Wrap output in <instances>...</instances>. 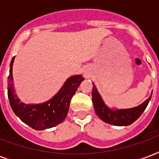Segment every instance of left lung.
Returning <instances> with one entry per match:
<instances>
[{
	"mask_svg": "<svg viewBox=\"0 0 159 159\" xmlns=\"http://www.w3.org/2000/svg\"><path fill=\"white\" fill-rule=\"evenodd\" d=\"M92 96L95 111L101 120L105 121L106 123L110 124V125L125 126L129 125L134 123L142 115L150 101L152 94L145 102L139 106L131 109L115 110V111L111 110L104 104L94 83H93V87H92Z\"/></svg>",
	"mask_w": 159,
	"mask_h": 159,
	"instance_id": "1",
	"label": "left lung"
}]
</instances>
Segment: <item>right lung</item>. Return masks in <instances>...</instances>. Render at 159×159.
Listing matches in <instances>:
<instances>
[{"label": "right lung", "mask_w": 159, "mask_h": 159, "mask_svg": "<svg viewBox=\"0 0 159 159\" xmlns=\"http://www.w3.org/2000/svg\"><path fill=\"white\" fill-rule=\"evenodd\" d=\"M15 57L10 65L8 77V97L14 113L36 130H42L57 125L64 120L69 110L70 102L84 78L81 75L69 77L57 95L43 104L25 105L20 102L13 87L12 67Z\"/></svg>", "instance_id": "1"}]
</instances>
